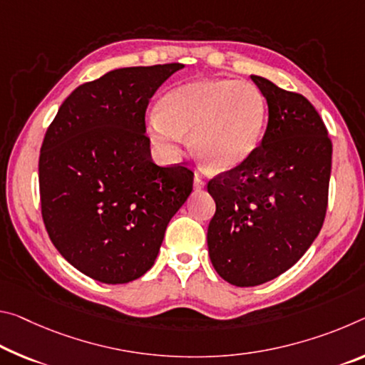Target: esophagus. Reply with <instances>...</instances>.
Returning <instances> with one entry per match:
<instances>
[{"label":"esophagus","instance_id":"obj_1","mask_svg":"<svg viewBox=\"0 0 365 365\" xmlns=\"http://www.w3.org/2000/svg\"><path fill=\"white\" fill-rule=\"evenodd\" d=\"M193 187H195V190H201L205 187V180H203V177L200 175V173H195V178H193Z\"/></svg>","mask_w":365,"mask_h":365}]
</instances>
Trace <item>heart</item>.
<instances>
[{"mask_svg": "<svg viewBox=\"0 0 365 365\" xmlns=\"http://www.w3.org/2000/svg\"><path fill=\"white\" fill-rule=\"evenodd\" d=\"M266 121V102L257 86L232 79H203L178 86L162 97L151 135L173 154L190 133L193 151L212 169L232 170L255 153Z\"/></svg>", "mask_w": 365, "mask_h": 365, "instance_id": "obj_1", "label": "heart"}]
</instances>
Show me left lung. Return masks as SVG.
I'll return each instance as SVG.
<instances>
[{"label": "left lung", "instance_id": "left-lung-1", "mask_svg": "<svg viewBox=\"0 0 365 365\" xmlns=\"http://www.w3.org/2000/svg\"><path fill=\"white\" fill-rule=\"evenodd\" d=\"M268 102L255 153L207 182L216 212L207 248L230 284H263L296 264L320 232L328 207L333 144L315 107L297 92L252 76Z\"/></svg>", "mask_w": 365, "mask_h": 365}]
</instances>
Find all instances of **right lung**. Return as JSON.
<instances>
[{
  "label": "right lung",
  "mask_w": 365,
  "mask_h": 365,
  "mask_svg": "<svg viewBox=\"0 0 365 365\" xmlns=\"http://www.w3.org/2000/svg\"><path fill=\"white\" fill-rule=\"evenodd\" d=\"M180 63L113 69L69 94L38 158L45 229L61 257L106 284L154 264L165 227L193 190L185 164L158 165L146 108Z\"/></svg>",
  "instance_id": "obj_1"
}]
</instances>
